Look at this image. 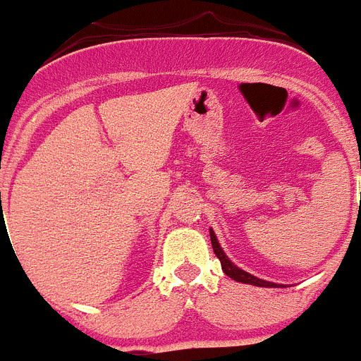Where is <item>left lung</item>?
I'll return each instance as SVG.
<instances>
[{"instance_id": "left-lung-1", "label": "left lung", "mask_w": 361, "mask_h": 361, "mask_svg": "<svg viewBox=\"0 0 361 361\" xmlns=\"http://www.w3.org/2000/svg\"><path fill=\"white\" fill-rule=\"evenodd\" d=\"M209 238H212L213 251H215V255H216V257H219L220 266H222V271H224V273L229 276V279H233V280H235V282L250 283V286H257V288H282L280 283L267 282V280L258 279V276L251 275V273H247V271L240 269V267H238L237 264H233L231 260H229L228 255L224 253V250L220 247V244H219V240H216V235H215V231H213V229H209Z\"/></svg>"}]
</instances>
